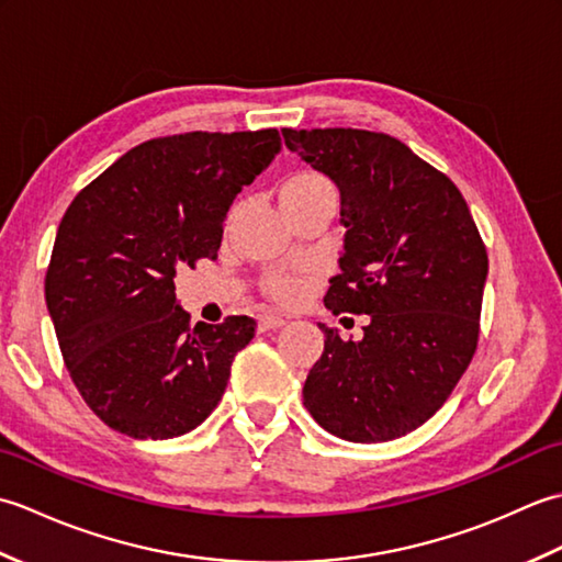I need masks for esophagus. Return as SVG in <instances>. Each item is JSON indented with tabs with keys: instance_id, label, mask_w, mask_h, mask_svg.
I'll list each match as a JSON object with an SVG mask.
<instances>
[{
	"instance_id": "esophagus-1",
	"label": "esophagus",
	"mask_w": 562,
	"mask_h": 562,
	"mask_svg": "<svg viewBox=\"0 0 562 562\" xmlns=\"http://www.w3.org/2000/svg\"><path fill=\"white\" fill-rule=\"evenodd\" d=\"M284 324H288V318L280 316V314H262L258 318V330L266 333V330H272V328H280Z\"/></svg>"
}]
</instances>
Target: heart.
<instances>
[{"label":"heart","instance_id":"1","mask_svg":"<svg viewBox=\"0 0 562 562\" xmlns=\"http://www.w3.org/2000/svg\"><path fill=\"white\" fill-rule=\"evenodd\" d=\"M282 202H292V200H304V198H314V195H324V193H336V188L328 181V178L316 171V169H300L284 178L282 183ZM266 290L278 302H294L300 296V282L290 280V278H270L266 282Z\"/></svg>","mask_w":562,"mask_h":562}]
</instances>
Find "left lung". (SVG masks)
<instances>
[{
	"label": "left lung",
	"instance_id": "1",
	"mask_svg": "<svg viewBox=\"0 0 562 562\" xmlns=\"http://www.w3.org/2000/svg\"><path fill=\"white\" fill-rule=\"evenodd\" d=\"M282 137L340 188L348 232L324 302L336 316H369L362 340L321 326L306 411L348 441L408 435L447 403L479 348V226L451 178L396 137L355 127H284Z\"/></svg>",
	"mask_w": 562,
	"mask_h": 562
}]
</instances>
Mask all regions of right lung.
Wrapping results in <instances>:
<instances>
[{"label":"right lung","mask_w":562,"mask_h":562,"mask_svg":"<svg viewBox=\"0 0 562 562\" xmlns=\"http://www.w3.org/2000/svg\"><path fill=\"white\" fill-rule=\"evenodd\" d=\"M280 145L274 127L147 139L71 200L45 302L71 381L115 432L181 437L217 408L256 321L190 326L173 278L217 258L229 205Z\"/></svg>","instance_id":"right-lung-1"}]
</instances>
